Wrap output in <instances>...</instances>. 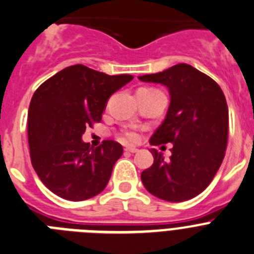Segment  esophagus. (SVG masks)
<instances>
[{
    "mask_svg": "<svg viewBox=\"0 0 254 254\" xmlns=\"http://www.w3.org/2000/svg\"><path fill=\"white\" fill-rule=\"evenodd\" d=\"M125 151L126 152H131V154H133V152H137L138 149H136V147H126Z\"/></svg>",
    "mask_w": 254,
    "mask_h": 254,
    "instance_id": "esophagus-1",
    "label": "esophagus"
}]
</instances>
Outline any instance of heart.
I'll use <instances>...</instances> for the list:
<instances>
[{
  "label": "heart",
  "mask_w": 254,
  "mask_h": 254,
  "mask_svg": "<svg viewBox=\"0 0 254 254\" xmlns=\"http://www.w3.org/2000/svg\"><path fill=\"white\" fill-rule=\"evenodd\" d=\"M142 89H151V87H142ZM122 136L123 140L127 142H136L138 140V134L133 131H126Z\"/></svg>",
  "instance_id": "obj_1"
}]
</instances>
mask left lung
<instances>
[{
    "mask_svg": "<svg viewBox=\"0 0 254 254\" xmlns=\"http://www.w3.org/2000/svg\"><path fill=\"white\" fill-rule=\"evenodd\" d=\"M138 78L169 89L167 117L150 143H173L168 161L151 149L154 164L141 173V181L150 193L165 201L193 198L210 185L225 156L229 129L225 95L210 76L187 64Z\"/></svg>",
    "mask_w": 254,
    "mask_h": 254,
    "instance_id": "left-lung-1",
    "label": "left lung"
}]
</instances>
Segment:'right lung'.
<instances>
[{
	"label": "right lung",
	"mask_w": 254,
	"mask_h": 254,
	"mask_svg": "<svg viewBox=\"0 0 254 254\" xmlns=\"http://www.w3.org/2000/svg\"><path fill=\"white\" fill-rule=\"evenodd\" d=\"M133 78L107 75L84 64L66 67L40 85L28 112L31 165L49 190L69 201H84L107 187L121 143L82 142L87 127L102 121L108 99Z\"/></svg>",
	"instance_id": "add662e5"
}]
</instances>
